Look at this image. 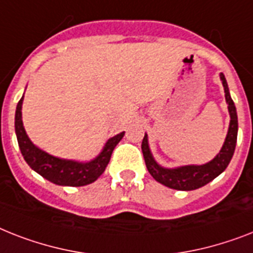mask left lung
Here are the masks:
<instances>
[{
  "label": "left lung",
  "mask_w": 253,
  "mask_h": 253,
  "mask_svg": "<svg viewBox=\"0 0 253 253\" xmlns=\"http://www.w3.org/2000/svg\"><path fill=\"white\" fill-rule=\"evenodd\" d=\"M219 77H221L223 88H225L226 102L229 104L230 126L222 149L219 151L218 155L215 156L212 161L205 164V165H188L180 166L176 169H165V168L160 166L152 157V153L149 151V147H148L147 133L144 135V139L141 141V151H143V156H144L147 169L149 174L164 186L179 191L196 190V188H200V187L209 183L211 180L214 179L215 176H218L229 165L230 160L234 155V151H235V145H237L238 116L233 98L229 93V87H227L225 75L221 73Z\"/></svg>",
  "instance_id": "left-lung-1"
}]
</instances>
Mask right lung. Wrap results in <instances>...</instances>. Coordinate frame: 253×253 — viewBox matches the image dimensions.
Segmentation results:
<instances>
[{"mask_svg": "<svg viewBox=\"0 0 253 253\" xmlns=\"http://www.w3.org/2000/svg\"><path fill=\"white\" fill-rule=\"evenodd\" d=\"M22 104H23V97L20 98L16 105L15 133L20 152L31 169H34L36 173L52 183L71 187H80L92 183L105 171L113 151L116 145L122 140L125 132L118 133L112 139H109L101 153L89 162L83 164V162L57 159L54 156H50L46 152L39 149L28 139L22 122Z\"/></svg>", "mask_w": 253, "mask_h": 253, "instance_id": "right-lung-1", "label": "right lung"}]
</instances>
